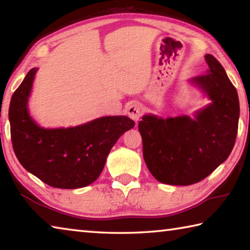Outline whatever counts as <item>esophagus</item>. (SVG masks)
Wrapping results in <instances>:
<instances>
[{"label":"esophagus","instance_id":"34e87169","mask_svg":"<svg viewBox=\"0 0 250 250\" xmlns=\"http://www.w3.org/2000/svg\"><path fill=\"white\" fill-rule=\"evenodd\" d=\"M126 113H128V116L132 119L133 121L138 122L140 120V118L142 116V108L141 105L139 104H130L128 107H126Z\"/></svg>","mask_w":250,"mask_h":250}]
</instances>
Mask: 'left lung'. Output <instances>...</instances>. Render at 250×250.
I'll use <instances>...</instances> for the list:
<instances>
[{"instance_id":"obj_1","label":"left lung","mask_w":250,"mask_h":250,"mask_svg":"<svg viewBox=\"0 0 250 250\" xmlns=\"http://www.w3.org/2000/svg\"><path fill=\"white\" fill-rule=\"evenodd\" d=\"M205 61L206 74L191 82L208 96V105L196 111L193 119L146 115L139 122L143 158L161 183L191 185L204 180L235 146L239 119L237 90L213 55H205Z\"/></svg>"}]
</instances>
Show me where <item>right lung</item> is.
<instances>
[{
	"mask_svg": "<svg viewBox=\"0 0 250 250\" xmlns=\"http://www.w3.org/2000/svg\"><path fill=\"white\" fill-rule=\"evenodd\" d=\"M37 68L28 71L12 96L8 118L15 155L25 170L49 186L79 188L103 172L111 147L134 121L103 117L74 128L44 129L29 117L27 101Z\"/></svg>",
	"mask_w": 250,
	"mask_h": 250,
	"instance_id": "obj_1",
	"label": "right lung"
}]
</instances>
